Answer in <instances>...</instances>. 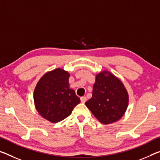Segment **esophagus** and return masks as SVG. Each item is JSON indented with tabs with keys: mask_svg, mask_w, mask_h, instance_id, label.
Here are the masks:
<instances>
[{
	"mask_svg": "<svg viewBox=\"0 0 160 160\" xmlns=\"http://www.w3.org/2000/svg\"><path fill=\"white\" fill-rule=\"evenodd\" d=\"M80 100L82 103H85L86 102V100H87V98H86L85 96H83V97L80 98Z\"/></svg>",
	"mask_w": 160,
	"mask_h": 160,
	"instance_id": "1",
	"label": "esophagus"
}]
</instances>
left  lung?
Returning a JSON list of instances; mask_svg holds the SVG:
<instances>
[{"label":"left lung","instance_id":"8db88e82","mask_svg":"<svg viewBox=\"0 0 160 160\" xmlns=\"http://www.w3.org/2000/svg\"><path fill=\"white\" fill-rule=\"evenodd\" d=\"M129 95L122 81L108 70L96 75L92 96L85 105L101 123L112 124L127 110Z\"/></svg>","mask_w":160,"mask_h":160}]
</instances>
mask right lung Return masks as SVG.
Instances as JSON below:
<instances>
[{
  "instance_id": "obj_1",
  "label": "right lung",
  "mask_w": 160,
  "mask_h": 160,
  "mask_svg": "<svg viewBox=\"0 0 160 160\" xmlns=\"http://www.w3.org/2000/svg\"><path fill=\"white\" fill-rule=\"evenodd\" d=\"M70 73L56 68L42 76L35 86L33 99L36 110L50 122H58L69 116L80 102L70 88Z\"/></svg>"
}]
</instances>
